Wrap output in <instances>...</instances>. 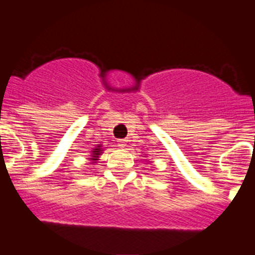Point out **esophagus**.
Instances as JSON below:
<instances>
[{"instance_id": "34e87169", "label": "esophagus", "mask_w": 255, "mask_h": 255, "mask_svg": "<svg viewBox=\"0 0 255 255\" xmlns=\"http://www.w3.org/2000/svg\"><path fill=\"white\" fill-rule=\"evenodd\" d=\"M117 142H118V146H121V147H126V145H127V140L126 138H119Z\"/></svg>"}]
</instances>
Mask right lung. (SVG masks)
<instances>
[{
  "label": "right lung",
  "instance_id": "1",
  "mask_svg": "<svg viewBox=\"0 0 255 255\" xmlns=\"http://www.w3.org/2000/svg\"><path fill=\"white\" fill-rule=\"evenodd\" d=\"M100 152H101L100 146H97L96 149H94V155H92V160H97V158H99L97 155H100Z\"/></svg>",
  "mask_w": 255,
  "mask_h": 255
}]
</instances>
